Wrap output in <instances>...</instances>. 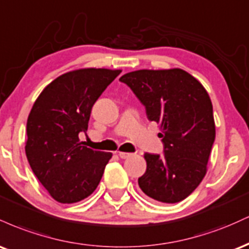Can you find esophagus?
Here are the masks:
<instances>
[{
    "instance_id": "34e87169",
    "label": "esophagus",
    "mask_w": 249,
    "mask_h": 249,
    "mask_svg": "<svg viewBox=\"0 0 249 249\" xmlns=\"http://www.w3.org/2000/svg\"><path fill=\"white\" fill-rule=\"evenodd\" d=\"M118 156L121 157L122 159H126V158H128V157L132 156V153H128V152H122V151H119V152H118Z\"/></svg>"
}]
</instances>
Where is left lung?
<instances>
[{
  "label": "left lung",
  "mask_w": 249,
  "mask_h": 249,
  "mask_svg": "<svg viewBox=\"0 0 249 249\" xmlns=\"http://www.w3.org/2000/svg\"><path fill=\"white\" fill-rule=\"evenodd\" d=\"M119 81L127 84L159 125L164 154L145 153L146 172L141 190L159 202L176 204L199 186L207 172L215 139L213 107L206 89L187 71H131Z\"/></svg>",
  "instance_id": "obj_1"
}]
</instances>
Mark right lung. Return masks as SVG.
<instances>
[{
  "instance_id": "1",
  "label": "right lung",
  "mask_w": 249,
  "mask_h": 249,
  "mask_svg": "<svg viewBox=\"0 0 249 249\" xmlns=\"http://www.w3.org/2000/svg\"><path fill=\"white\" fill-rule=\"evenodd\" d=\"M122 70L84 68L53 79L37 97L28 117L25 154L53 199L73 204L98 186L111 152L84 146L91 108Z\"/></svg>"
}]
</instances>
